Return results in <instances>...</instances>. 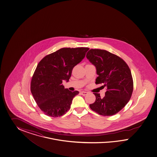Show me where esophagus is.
Wrapping results in <instances>:
<instances>
[{
    "label": "esophagus",
    "mask_w": 157,
    "mask_h": 157,
    "mask_svg": "<svg viewBox=\"0 0 157 157\" xmlns=\"http://www.w3.org/2000/svg\"><path fill=\"white\" fill-rule=\"evenodd\" d=\"M81 94L82 95H87V94H88V93L87 92H86V91H82L81 93Z\"/></svg>",
    "instance_id": "1"
}]
</instances>
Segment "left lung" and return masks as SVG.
Masks as SVG:
<instances>
[{"instance_id": "1", "label": "left lung", "mask_w": 157, "mask_h": 157, "mask_svg": "<svg viewBox=\"0 0 157 157\" xmlns=\"http://www.w3.org/2000/svg\"><path fill=\"white\" fill-rule=\"evenodd\" d=\"M86 57L95 66L96 84H103L107 91L103 98L94 93L95 102L90 104L91 109L102 116L117 113L130 100L133 90V82L128 66L121 57L106 50L91 49Z\"/></svg>"}]
</instances>
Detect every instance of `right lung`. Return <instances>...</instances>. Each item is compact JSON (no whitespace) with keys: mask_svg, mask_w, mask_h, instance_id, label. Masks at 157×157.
Listing matches in <instances>:
<instances>
[{"mask_svg":"<svg viewBox=\"0 0 157 157\" xmlns=\"http://www.w3.org/2000/svg\"><path fill=\"white\" fill-rule=\"evenodd\" d=\"M89 48H63L49 54L38 63L30 83V90L40 109L48 116H63L70 109L79 91L64 89L74 67L85 56Z\"/></svg>","mask_w":157,"mask_h":157,"instance_id":"add662e5","label":"right lung"}]
</instances>
